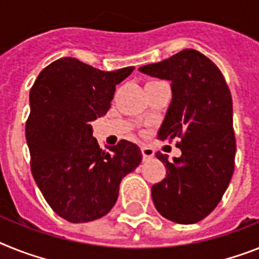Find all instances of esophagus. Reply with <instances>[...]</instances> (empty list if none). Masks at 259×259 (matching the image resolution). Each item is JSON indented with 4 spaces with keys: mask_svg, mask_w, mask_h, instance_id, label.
<instances>
[{
    "mask_svg": "<svg viewBox=\"0 0 259 259\" xmlns=\"http://www.w3.org/2000/svg\"><path fill=\"white\" fill-rule=\"evenodd\" d=\"M141 151H142L143 159H150V158H153L154 156V149L150 146H142L141 147Z\"/></svg>",
    "mask_w": 259,
    "mask_h": 259,
    "instance_id": "34e87169",
    "label": "esophagus"
}]
</instances>
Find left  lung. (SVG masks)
<instances>
[{
  "instance_id": "obj_1",
  "label": "left lung",
  "mask_w": 259,
  "mask_h": 259,
  "mask_svg": "<svg viewBox=\"0 0 259 259\" xmlns=\"http://www.w3.org/2000/svg\"><path fill=\"white\" fill-rule=\"evenodd\" d=\"M138 69L171 81L172 100L158 138H178L182 150L172 162L155 154L167 177L151 188L154 205L174 223H199L220 203L234 171L233 104L227 81L212 60L192 49Z\"/></svg>"
}]
</instances>
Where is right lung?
I'll list each match as a JSON object with an SVG mask.
<instances>
[{
	"label": "right lung",
	"instance_id": "obj_1",
	"mask_svg": "<svg viewBox=\"0 0 259 259\" xmlns=\"http://www.w3.org/2000/svg\"><path fill=\"white\" fill-rule=\"evenodd\" d=\"M133 69L105 72L62 58L39 73L30 91L26 141L32 177L54 212L69 223L105 216L122 178L142 160L140 147L129 141L110 151L100 149L91 125L106 114L116 85Z\"/></svg>",
	"mask_w": 259,
	"mask_h": 259
}]
</instances>
